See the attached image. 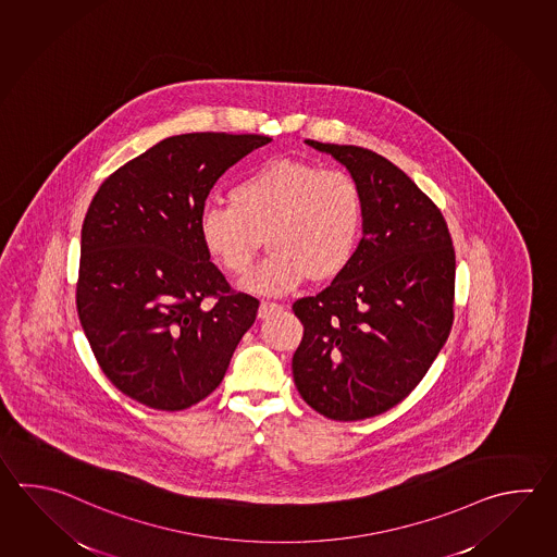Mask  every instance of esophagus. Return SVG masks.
I'll return each mask as SVG.
<instances>
[{
	"label": "esophagus",
	"instance_id": "esophagus-1",
	"mask_svg": "<svg viewBox=\"0 0 557 557\" xmlns=\"http://www.w3.org/2000/svg\"><path fill=\"white\" fill-rule=\"evenodd\" d=\"M282 309H284V306H280V304H273V301H261L260 309H258V318H270L273 313L282 311Z\"/></svg>",
	"mask_w": 557,
	"mask_h": 557
}]
</instances>
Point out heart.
Masks as SVG:
<instances>
[{"label":"heart","mask_w":557,"mask_h":557,"mask_svg":"<svg viewBox=\"0 0 557 557\" xmlns=\"http://www.w3.org/2000/svg\"><path fill=\"white\" fill-rule=\"evenodd\" d=\"M227 205H208L198 238L224 272L244 275L265 244L272 253L246 280L280 296L306 280L330 282L347 270L363 227V193L343 169L297 159L263 160L239 176Z\"/></svg>","instance_id":"b5f03b06"}]
</instances>
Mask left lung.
<instances>
[{
  "instance_id": "1",
  "label": "left lung",
  "mask_w": 557,
  "mask_h": 557,
  "mask_svg": "<svg viewBox=\"0 0 557 557\" xmlns=\"http://www.w3.org/2000/svg\"><path fill=\"white\" fill-rule=\"evenodd\" d=\"M306 143L361 186L363 238L345 272L294 304L304 323L294 381L327 419H371L409 397L450 335L455 246L438 206L391 160L369 148Z\"/></svg>"
}]
</instances>
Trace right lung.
<instances>
[{"mask_svg":"<svg viewBox=\"0 0 557 557\" xmlns=\"http://www.w3.org/2000/svg\"><path fill=\"white\" fill-rule=\"evenodd\" d=\"M263 135L164 138L99 186L81 230L77 313L102 373L126 397L182 410L226 375L260 301L232 289L198 238L224 172ZM205 298L215 304L206 308Z\"/></svg>","mask_w":557,"mask_h":557,"instance_id":"obj_1","label":"right lung"}]
</instances>
